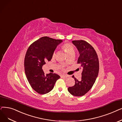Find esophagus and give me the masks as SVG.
<instances>
[{"instance_id":"esophagus-1","label":"esophagus","mask_w":122,"mask_h":122,"mask_svg":"<svg viewBox=\"0 0 122 122\" xmlns=\"http://www.w3.org/2000/svg\"><path fill=\"white\" fill-rule=\"evenodd\" d=\"M61 77L62 78H67L68 77V76L66 75H62Z\"/></svg>"}]
</instances>
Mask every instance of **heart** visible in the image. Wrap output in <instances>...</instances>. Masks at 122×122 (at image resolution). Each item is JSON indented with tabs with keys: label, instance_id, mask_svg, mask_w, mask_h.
Listing matches in <instances>:
<instances>
[{
	"label": "heart",
	"instance_id": "1",
	"mask_svg": "<svg viewBox=\"0 0 122 122\" xmlns=\"http://www.w3.org/2000/svg\"><path fill=\"white\" fill-rule=\"evenodd\" d=\"M62 48L65 52L68 55V56H69L71 54H73L75 53V48L71 44L66 43L64 44L62 46ZM55 53L53 54V56H54Z\"/></svg>",
	"mask_w": 122,
	"mask_h": 122
}]
</instances>
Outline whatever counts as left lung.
Listing matches in <instances>:
<instances>
[{"label": "left lung", "mask_w": 122, "mask_h": 122, "mask_svg": "<svg viewBox=\"0 0 122 122\" xmlns=\"http://www.w3.org/2000/svg\"><path fill=\"white\" fill-rule=\"evenodd\" d=\"M78 50L79 57L77 63L82 69V78L78 80L73 76L75 81L74 86L68 88L73 96H82L91 89L98 75L99 64L98 55L93 47L84 40L72 41Z\"/></svg>", "instance_id": "8db88e82"}]
</instances>
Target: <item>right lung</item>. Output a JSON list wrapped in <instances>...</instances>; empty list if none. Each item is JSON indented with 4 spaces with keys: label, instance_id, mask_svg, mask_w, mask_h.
<instances>
[{
    "label": "right lung",
    "instance_id": "obj_1",
    "mask_svg": "<svg viewBox=\"0 0 122 122\" xmlns=\"http://www.w3.org/2000/svg\"><path fill=\"white\" fill-rule=\"evenodd\" d=\"M62 41L43 37L33 42L26 52L24 60L25 75L31 87L40 94L50 92L56 81L60 78L55 73L45 75L42 66L46 61L51 60L57 46Z\"/></svg>",
    "mask_w": 122,
    "mask_h": 122
}]
</instances>
